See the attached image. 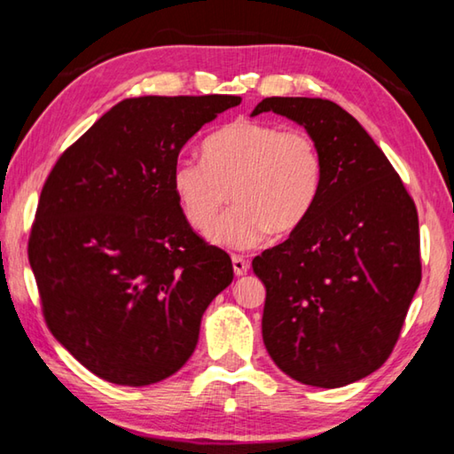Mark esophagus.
Returning <instances> with one entry per match:
<instances>
[{"instance_id": "esophagus-1", "label": "esophagus", "mask_w": 454, "mask_h": 454, "mask_svg": "<svg viewBox=\"0 0 454 454\" xmlns=\"http://www.w3.org/2000/svg\"><path fill=\"white\" fill-rule=\"evenodd\" d=\"M232 268H234V274L236 276H244L246 272H248V268H250V264H248V260H244L242 256H232Z\"/></svg>"}]
</instances>
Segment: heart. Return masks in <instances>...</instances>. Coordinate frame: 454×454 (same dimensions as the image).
Instances as JSON below:
<instances>
[{"mask_svg":"<svg viewBox=\"0 0 454 454\" xmlns=\"http://www.w3.org/2000/svg\"><path fill=\"white\" fill-rule=\"evenodd\" d=\"M322 186V158L306 132L236 120L204 144V160L180 158L172 190L192 226L222 248L248 250L270 230L288 234L309 218ZM228 195L235 206L214 219Z\"/></svg>","mask_w":454,"mask_h":454,"instance_id":"1","label":"heart"}]
</instances>
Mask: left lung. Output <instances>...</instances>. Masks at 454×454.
Returning <instances> with one entry per match:
<instances>
[{"label": "left lung", "mask_w": 454, "mask_h": 454, "mask_svg": "<svg viewBox=\"0 0 454 454\" xmlns=\"http://www.w3.org/2000/svg\"><path fill=\"white\" fill-rule=\"evenodd\" d=\"M317 142L322 186L288 240L252 268L266 286L262 338L284 374L338 388L384 364L420 284L419 214L366 129L320 98H266Z\"/></svg>", "instance_id": "8db88e82"}]
</instances>
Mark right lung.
Listing matches in <instances>:
<instances>
[{
	"mask_svg": "<svg viewBox=\"0 0 454 454\" xmlns=\"http://www.w3.org/2000/svg\"><path fill=\"white\" fill-rule=\"evenodd\" d=\"M238 96H142L110 107L53 166L29 236L51 334L107 382L148 387L192 356L208 304L234 278L192 232L172 170Z\"/></svg>",
	"mask_w": 454,
	"mask_h": 454,
	"instance_id": "obj_1",
	"label": "right lung"
}]
</instances>
